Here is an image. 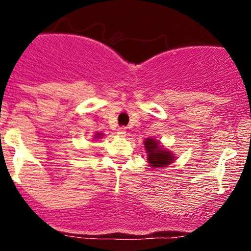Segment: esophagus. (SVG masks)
Returning <instances> with one entry per match:
<instances>
[{
  "label": "esophagus",
  "mask_w": 251,
  "mask_h": 251,
  "mask_svg": "<svg viewBox=\"0 0 251 251\" xmlns=\"http://www.w3.org/2000/svg\"><path fill=\"white\" fill-rule=\"evenodd\" d=\"M118 135L119 137H126V128L125 127H119L118 128Z\"/></svg>",
  "instance_id": "obj_1"
}]
</instances>
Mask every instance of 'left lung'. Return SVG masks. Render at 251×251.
I'll return each mask as SVG.
<instances>
[{"label":"left lung","instance_id":"left-lung-1","mask_svg":"<svg viewBox=\"0 0 251 251\" xmlns=\"http://www.w3.org/2000/svg\"><path fill=\"white\" fill-rule=\"evenodd\" d=\"M144 145L148 153V162L152 168H165L175 162V154L164 149L160 143L153 138L145 139Z\"/></svg>","mask_w":251,"mask_h":251}]
</instances>
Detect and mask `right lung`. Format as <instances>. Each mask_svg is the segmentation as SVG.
I'll list each match as a JSON object with an SVG mask.
<instances>
[{
  "label": "right lung",
  "instance_id": "right-lung-1",
  "mask_svg": "<svg viewBox=\"0 0 251 251\" xmlns=\"http://www.w3.org/2000/svg\"><path fill=\"white\" fill-rule=\"evenodd\" d=\"M101 137H102V133H97L96 135H94V139H100Z\"/></svg>",
  "mask_w": 251,
  "mask_h": 251
}]
</instances>
